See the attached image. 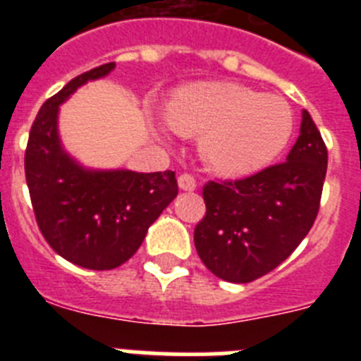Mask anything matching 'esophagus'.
I'll list each match as a JSON object with an SVG mask.
<instances>
[{
	"label": "esophagus",
	"instance_id": "34e87169",
	"mask_svg": "<svg viewBox=\"0 0 361 361\" xmlns=\"http://www.w3.org/2000/svg\"><path fill=\"white\" fill-rule=\"evenodd\" d=\"M178 188L183 191H193L197 188V180L193 178V175L183 173L178 177Z\"/></svg>",
	"mask_w": 361,
	"mask_h": 361
}]
</instances>
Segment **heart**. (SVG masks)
Wrapping results in <instances>:
<instances>
[{
  "label": "heart",
  "mask_w": 361,
  "mask_h": 361,
  "mask_svg": "<svg viewBox=\"0 0 361 361\" xmlns=\"http://www.w3.org/2000/svg\"><path fill=\"white\" fill-rule=\"evenodd\" d=\"M170 124L202 133L200 153L222 175H247L269 164L293 133V114L279 95L258 94L237 82L184 86L170 103Z\"/></svg>",
  "instance_id": "obj_1"
}]
</instances>
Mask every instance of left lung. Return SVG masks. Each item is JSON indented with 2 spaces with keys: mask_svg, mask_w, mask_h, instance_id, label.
<instances>
[{
  "mask_svg": "<svg viewBox=\"0 0 361 361\" xmlns=\"http://www.w3.org/2000/svg\"><path fill=\"white\" fill-rule=\"evenodd\" d=\"M325 171L327 148L304 110L286 162L204 186L206 216L193 235L204 266L233 283L253 282L280 266L314 224Z\"/></svg>",
  "mask_w": 361,
  "mask_h": 361,
  "instance_id": "1",
  "label": "left lung"
}]
</instances>
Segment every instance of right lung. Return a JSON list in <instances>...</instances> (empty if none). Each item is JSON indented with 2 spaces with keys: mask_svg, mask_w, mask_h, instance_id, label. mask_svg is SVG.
I'll list each match as a JSON object with an SVG mask.
<instances>
[{
  "mask_svg": "<svg viewBox=\"0 0 361 361\" xmlns=\"http://www.w3.org/2000/svg\"><path fill=\"white\" fill-rule=\"evenodd\" d=\"M116 68L85 72L44 101L32 124L25 175L43 237L57 255L86 269H114L133 257L149 226L177 197L173 171L86 168L63 148L59 106L73 92Z\"/></svg>",
  "mask_w": 361,
  "mask_h": 361,
  "instance_id": "add662e5",
  "label": "right lung"
}]
</instances>
